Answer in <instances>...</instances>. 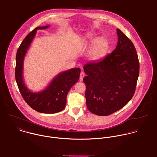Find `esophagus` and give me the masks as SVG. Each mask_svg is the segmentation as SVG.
I'll return each mask as SVG.
<instances>
[{
    "label": "esophagus",
    "instance_id": "esophagus-1",
    "mask_svg": "<svg viewBox=\"0 0 157 157\" xmlns=\"http://www.w3.org/2000/svg\"><path fill=\"white\" fill-rule=\"evenodd\" d=\"M85 75V74L84 72L82 71V72H80V81H82V80L83 79Z\"/></svg>",
    "mask_w": 157,
    "mask_h": 157
}]
</instances>
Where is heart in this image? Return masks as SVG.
I'll return each instance as SVG.
<instances>
[{
    "label": "heart",
    "instance_id": "obj_1",
    "mask_svg": "<svg viewBox=\"0 0 157 157\" xmlns=\"http://www.w3.org/2000/svg\"><path fill=\"white\" fill-rule=\"evenodd\" d=\"M90 44H93V48L91 51V59L93 61H98L102 58L108 49V41L104 37H99L97 39L90 38L87 40Z\"/></svg>",
    "mask_w": 157,
    "mask_h": 157
}]
</instances>
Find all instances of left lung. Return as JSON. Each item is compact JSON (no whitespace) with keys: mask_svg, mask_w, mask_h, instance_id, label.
I'll list each match as a JSON object with an SVG mask.
<instances>
[{"mask_svg":"<svg viewBox=\"0 0 157 157\" xmlns=\"http://www.w3.org/2000/svg\"><path fill=\"white\" fill-rule=\"evenodd\" d=\"M118 41L111 54L97 62L84 65L87 74L85 98L89 111L99 116L109 115L131 100L140 72L136 49L131 40L117 29Z\"/></svg>","mask_w":157,"mask_h":157,"instance_id":"obj_1","label":"left lung"}]
</instances>
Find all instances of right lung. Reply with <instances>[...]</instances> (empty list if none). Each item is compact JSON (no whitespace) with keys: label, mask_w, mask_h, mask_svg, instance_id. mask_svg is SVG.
<instances>
[{"label":"right lung","mask_w":157,"mask_h":157,"mask_svg":"<svg viewBox=\"0 0 157 157\" xmlns=\"http://www.w3.org/2000/svg\"><path fill=\"white\" fill-rule=\"evenodd\" d=\"M48 27L49 25L35 28L22 41L16 53L15 77L19 91L27 104L38 112L52 114L59 112L65 108L67 94L72 86L78 82L80 69L72 68L60 72L42 91L33 93L27 88L23 80V64L25 55L37 30Z\"/></svg>","instance_id":"add662e5"}]
</instances>
